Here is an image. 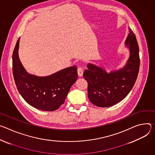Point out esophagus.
<instances>
[{"instance_id":"34e87169","label":"esophagus","mask_w":155,"mask_h":155,"mask_svg":"<svg viewBox=\"0 0 155 155\" xmlns=\"http://www.w3.org/2000/svg\"><path fill=\"white\" fill-rule=\"evenodd\" d=\"M83 70L82 68H78V74L79 77H82L83 75Z\"/></svg>"}]
</instances>
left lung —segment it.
<instances>
[{
  "instance_id": "obj_1",
  "label": "left lung",
  "mask_w": 155,
  "mask_h": 155,
  "mask_svg": "<svg viewBox=\"0 0 155 155\" xmlns=\"http://www.w3.org/2000/svg\"><path fill=\"white\" fill-rule=\"evenodd\" d=\"M129 30L124 43L129 57L122 68L108 72L104 68L89 63L83 74L88 83L89 98L97 107H110L121 101L136 81L140 66L139 48L134 33L130 28Z\"/></svg>"
}]
</instances>
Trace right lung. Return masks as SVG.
I'll return each mask as SVG.
<instances>
[{
    "instance_id": "1",
    "label": "right lung",
    "mask_w": 155,
    "mask_h": 155,
    "mask_svg": "<svg viewBox=\"0 0 155 155\" xmlns=\"http://www.w3.org/2000/svg\"><path fill=\"white\" fill-rule=\"evenodd\" d=\"M19 45L20 38L12 55L13 74L19 93L29 105L38 110H57L64 104L70 88L78 79L76 66L46 76L29 74L19 58Z\"/></svg>"
}]
</instances>
